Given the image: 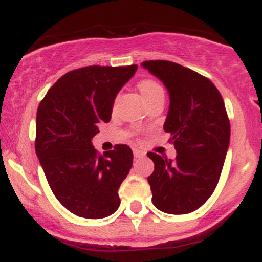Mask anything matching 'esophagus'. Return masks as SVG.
<instances>
[{"mask_svg":"<svg viewBox=\"0 0 262 262\" xmlns=\"http://www.w3.org/2000/svg\"><path fill=\"white\" fill-rule=\"evenodd\" d=\"M133 154H134L135 159H140V158H144V156H145V152L141 151V150H139V149H133Z\"/></svg>","mask_w":262,"mask_h":262,"instance_id":"obj_1","label":"esophagus"}]
</instances>
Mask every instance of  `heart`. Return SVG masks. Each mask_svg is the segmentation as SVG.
<instances>
[{
    "label": "heart",
    "mask_w": 262,
    "mask_h": 262,
    "mask_svg": "<svg viewBox=\"0 0 262 262\" xmlns=\"http://www.w3.org/2000/svg\"><path fill=\"white\" fill-rule=\"evenodd\" d=\"M139 90L145 101L150 100V98H151L152 96H155L156 93L162 92L161 86L159 85L158 82H155L154 80H150V79L141 80L139 82Z\"/></svg>",
    "instance_id": "obj_1"
}]
</instances>
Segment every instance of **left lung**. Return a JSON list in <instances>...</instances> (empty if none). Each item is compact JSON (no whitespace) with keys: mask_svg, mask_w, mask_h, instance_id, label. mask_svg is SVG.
Returning <instances> with one entry per match:
<instances>
[{"mask_svg":"<svg viewBox=\"0 0 262 262\" xmlns=\"http://www.w3.org/2000/svg\"><path fill=\"white\" fill-rule=\"evenodd\" d=\"M170 93L164 129L176 158L148 152L154 172L148 177L152 203L169 214L200 208L217 187L230 139V122L223 97L209 79L166 60L144 61Z\"/></svg>","mask_w":262,"mask_h":262,"instance_id":"8db88e82","label":"left lung"}]
</instances>
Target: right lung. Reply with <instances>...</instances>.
Masks as SVG:
<instances>
[{
	"mask_svg": "<svg viewBox=\"0 0 262 262\" xmlns=\"http://www.w3.org/2000/svg\"><path fill=\"white\" fill-rule=\"evenodd\" d=\"M137 65L85 66L69 71L50 87L37 112L35 152L54 196L75 215L113 214L118 189L133 165V152L117 144L103 155L91 139L111 121L117 93Z\"/></svg>",
	"mask_w": 262,
	"mask_h": 262,
	"instance_id": "1",
	"label": "right lung"
}]
</instances>
